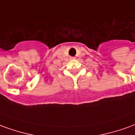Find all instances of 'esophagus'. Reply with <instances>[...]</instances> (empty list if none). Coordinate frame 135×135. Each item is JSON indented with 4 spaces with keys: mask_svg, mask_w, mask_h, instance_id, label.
<instances>
[{
    "mask_svg": "<svg viewBox=\"0 0 135 135\" xmlns=\"http://www.w3.org/2000/svg\"><path fill=\"white\" fill-rule=\"evenodd\" d=\"M71 59H75V57H71Z\"/></svg>",
    "mask_w": 135,
    "mask_h": 135,
    "instance_id": "esophagus-1",
    "label": "esophagus"
}]
</instances>
